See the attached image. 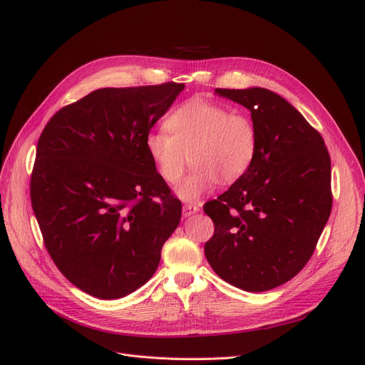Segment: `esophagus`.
<instances>
[{
	"label": "esophagus",
	"instance_id": "esophagus-1",
	"mask_svg": "<svg viewBox=\"0 0 365 365\" xmlns=\"http://www.w3.org/2000/svg\"><path fill=\"white\" fill-rule=\"evenodd\" d=\"M198 212H200V207L195 205V204H185V205H183V216H185V217L192 216V215H195V213H198Z\"/></svg>",
	"mask_w": 365,
	"mask_h": 365
}]
</instances>
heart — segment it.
<instances>
[{"instance_id": "obj_1", "label": "heart", "mask_w": 365, "mask_h": 365, "mask_svg": "<svg viewBox=\"0 0 365 365\" xmlns=\"http://www.w3.org/2000/svg\"><path fill=\"white\" fill-rule=\"evenodd\" d=\"M165 127L168 131L148 134L146 150L170 185L180 182L187 163L194 164L178 189L186 201L200 198L220 179L225 183L240 179L255 160L257 133L253 121L220 103L190 99L171 112Z\"/></svg>"}]
</instances>
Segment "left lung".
Here are the masks:
<instances>
[{"mask_svg":"<svg viewBox=\"0 0 365 365\" xmlns=\"http://www.w3.org/2000/svg\"><path fill=\"white\" fill-rule=\"evenodd\" d=\"M252 112L256 155L204 212L215 235L204 245L213 271L245 292L290 281L311 259L331 213V161L321 134L279 94L216 88Z\"/></svg>","mask_w":365,"mask_h":365,"instance_id":"left-lung-1","label":"left lung"}]
</instances>
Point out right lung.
I'll use <instances>...</instances> for the list:
<instances>
[{
    "mask_svg": "<svg viewBox=\"0 0 365 365\" xmlns=\"http://www.w3.org/2000/svg\"><path fill=\"white\" fill-rule=\"evenodd\" d=\"M183 88L94 90L56 112L38 140L35 217L56 266L90 296L120 299L148 282L180 222L145 140Z\"/></svg>",
    "mask_w": 365,
    "mask_h": 365,
    "instance_id": "obj_1",
    "label": "right lung"
}]
</instances>
